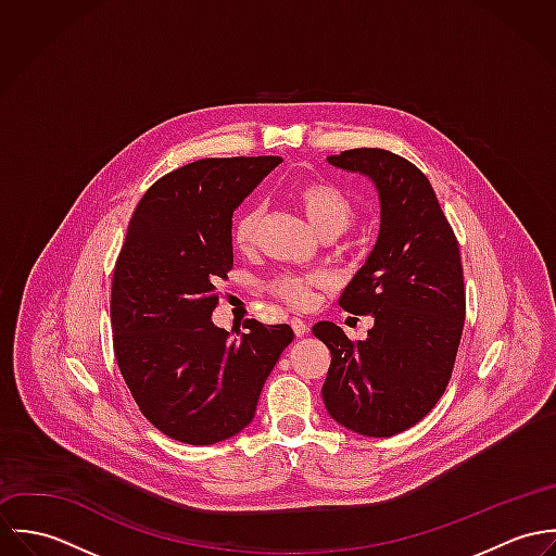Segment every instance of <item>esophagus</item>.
Returning <instances> with one entry per match:
<instances>
[{
	"instance_id": "34e87169",
	"label": "esophagus",
	"mask_w": 556,
	"mask_h": 556,
	"mask_svg": "<svg viewBox=\"0 0 556 556\" xmlns=\"http://www.w3.org/2000/svg\"><path fill=\"white\" fill-rule=\"evenodd\" d=\"M291 327H293V331H295L298 338L308 331V325H306V320H302V318H291Z\"/></svg>"
}]
</instances>
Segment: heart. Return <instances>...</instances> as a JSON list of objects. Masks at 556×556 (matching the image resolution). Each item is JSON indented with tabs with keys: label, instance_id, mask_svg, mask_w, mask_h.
<instances>
[{
	"label": "heart",
	"instance_id": "obj_1",
	"mask_svg": "<svg viewBox=\"0 0 556 556\" xmlns=\"http://www.w3.org/2000/svg\"><path fill=\"white\" fill-rule=\"evenodd\" d=\"M293 199L298 201L300 210L308 218V223L317 229L318 233H342L353 220V205L346 194L329 184V181H302L293 188ZM261 212L258 207L250 205L241 210L233 220V241L239 248H248L254 243L256 229H258ZM320 282V276H293L282 274L271 282V291L293 306H306L311 302V291Z\"/></svg>",
	"mask_w": 556,
	"mask_h": 556
}]
</instances>
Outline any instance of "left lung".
I'll return each instance as SVG.
<instances>
[{"mask_svg": "<svg viewBox=\"0 0 556 556\" xmlns=\"http://www.w3.org/2000/svg\"><path fill=\"white\" fill-rule=\"evenodd\" d=\"M327 162L375 184L381 225L338 300L372 317L368 338L351 342L329 320L313 327L331 353L320 394L346 430L392 437L426 417L450 383L465 325L460 250L428 177L408 160L362 148Z\"/></svg>", "mask_w": 556, "mask_h": 556, "instance_id": "left-lung-1", "label": "left lung"}]
</instances>
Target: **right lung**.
Segmentation results:
<instances>
[{
	"label": "right lung",
	"mask_w": 556,
	"mask_h": 556,
	"mask_svg": "<svg viewBox=\"0 0 556 556\" xmlns=\"http://www.w3.org/2000/svg\"><path fill=\"white\" fill-rule=\"evenodd\" d=\"M280 156L205 159L139 201L111 287L113 351L139 410L168 439L214 445L241 432L280 353L287 323L214 325L216 282L233 267V212Z\"/></svg>",
	"instance_id": "obj_1"
}]
</instances>
